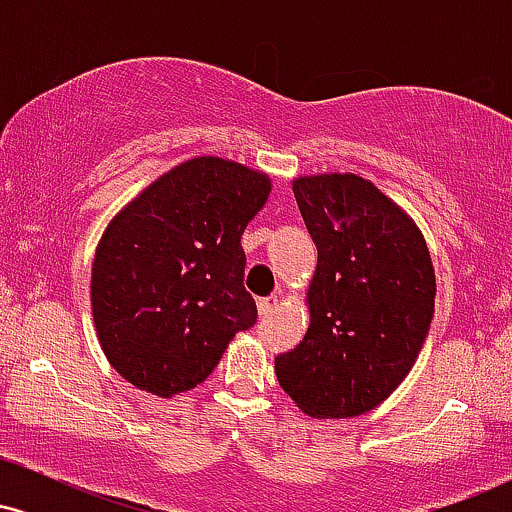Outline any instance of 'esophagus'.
<instances>
[{"instance_id": "34e87169", "label": "esophagus", "mask_w": 512, "mask_h": 512, "mask_svg": "<svg viewBox=\"0 0 512 512\" xmlns=\"http://www.w3.org/2000/svg\"><path fill=\"white\" fill-rule=\"evenodd\" d=\"M276 308H279V296H267V298H260V301H257V310H260L262 317L272 315Z\"/></svg>"}]
</instances>
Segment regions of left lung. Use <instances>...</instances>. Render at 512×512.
Returning <instances> with one entry per match:
<instances>
[{"label":"left lung","mask_w":512,"mask_h":512,"mask_svg":"<svg viewBox=\"0 0 512 512\" xmlns=\"http://www.w3.org/2000/svg\"><path fill=\"white\" fill-rule=\"evenodd\" d=\"M317 245L310 327L274 361L281 390L317 419L366 414L407 378L426 342L436 274L416 223L354 173L293 180Z\"/></svg>","instance_id":"left-lung-1"}]
</instances>
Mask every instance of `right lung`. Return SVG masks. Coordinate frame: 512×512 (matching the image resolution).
Returning a JSON list of instances; mask_svg holds the SVG:
<instances>
[{"label":"right lung","instance_id":"add662e5","mask_svg":"<svg viewBox=\"0 0 512 512\" xmlns=\"http://www.w3.org/2000/svg\"><path fill=\"white\" fill-rule=\"evenodd\" d=\"M264 173L199 156L161 175L105 228L91 272L103 354L127 383L173 397L207 380L236 332L257 322L245 291V226Z\"/></svg>","mask_w":512,"mask_h":512}]
</instances>
